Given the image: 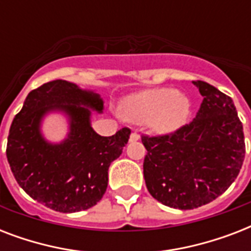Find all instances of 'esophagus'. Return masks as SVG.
<instances>
[{"mask_svg": "<svg viewBox=\"0 0 251 251\" xmlns=\"http://www.w3.org/2000/svg\"><path fill=\"white\" fill-rule=\"evenodd\" d=\"M139 134H137V133H131V135H130V143H134V142H137V141H139Z\"/></svg>", "mask_w": 251, "mask_h": 251, "instance_id": "obj_1", "label": "esophagus"}]
</instances>
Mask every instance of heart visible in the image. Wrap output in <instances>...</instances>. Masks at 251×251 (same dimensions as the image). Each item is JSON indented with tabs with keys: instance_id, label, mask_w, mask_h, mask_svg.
<instances>
[{
	"instance_id": "heart-1",
	"label": "heart",
	"mask_w": 251,
	"mask_h": 251,
	"mask_svg": "<svg viewBox=\"0 0 251 251\" xmlns=\"http://www.w3.org/2000/svg\"><path fill=\"white\" fill-rule=\"evenodd\" d=\"M122 112L137 124H150L157 134H171L189 121L190 99L171 87H157L130 95L122 101Z\"/></svg>"
}]
</instances>
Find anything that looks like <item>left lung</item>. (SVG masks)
<instances>
[{"label": "left lung", "mask_w": 251, "mask_h": 251, "mask_svg": "<svg viewBox=\"0 0 251 251\" xmlns=\"http://www.w3.org/2000/svg\"><path fill=\"white\" fill-rule=\"evenodd\" d=\"M203 96L190 124L161 137H142L146 186L160 203L193 210L222 195L237 178L245 157L244 129L233 100L203 80Z\"/></svg>", "instance_id": "8db88e82"}]
</instances>
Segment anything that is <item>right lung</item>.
I'll return each mask as SVG.
<instances>
[{"instance_id": "1", "label": "right lung", "mask_w": 251, "mask_h": 251, "mask_svg": "<svg viewBox=\"0 0 251 251\" xmlns=\"http://www.w3.org/2000/svg\"><path fill=\"white\" fill-rule=\"evenodd\" d=\"M102 110L100 95L68 80H52L27 95L10 126L6 156L17 182L31 198L64 214L87 210L102 198L109 165L130 137L127 127L112 137L99 135L91 116ZM50 113L68 120V135L57 144L41 131Z\"/></svg>"}]
</instances>
